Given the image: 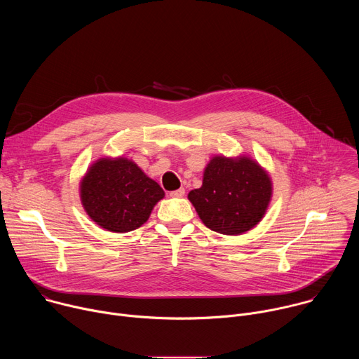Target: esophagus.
Here are the masks:
<instances>
[{
    "label": "esophagus",
    "mask_w": 359,
    "mask_h": 359,
    "mask_svg": "<svg viewBox=\"0 0 359 359\" xmlns=\"http://www.w3.org/2000/svg\"><path fill=\"white\" fill-rule=\"evenodd\" d=\"M184 189L183 187H180V189H177V190H173V191H170V196L172 197H183L184 196Z\"/></svg>",
    "instance_id": "obj_1"
}]
</instances>
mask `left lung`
Masks as SVG:
<instances>
[{
  "label": "left lung",
  "instance_id": "left-lung-1",
  "mask_svg": "<svg viewBox=\"0 0 359 359\" xmlns=\"http://www.w3.org/2000/svg\"><path fill=\"white\" fill-rule=\"evenodd\" d=\"M271 194V179L257 162L247 156H215L204 169L201 187L187 197L204 226L237 236L262 222Z\"/></svg>",
  "mask_w": 359,
  "mask_h": 359
}]
</instances>
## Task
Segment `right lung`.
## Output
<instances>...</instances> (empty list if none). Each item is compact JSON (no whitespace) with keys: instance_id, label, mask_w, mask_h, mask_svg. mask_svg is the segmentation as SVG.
Listing matches in <instances>:
<instances>
[{"instance_id":"add662e5","label":"right lung","mask_w":359,"mask_h":359,"mask_svg":"<svg viewBox=\"0 0 359 359\" xmlns=\"http://www.w3.org/2000/svg\"><path fill=\"white\" fill-rule=\"evenodd\" d=\"M163 197L162 187L126 158L96 161L81 182L85 212L97 226L114 233L140 227Z\"/></svg>"}]
</instances>
